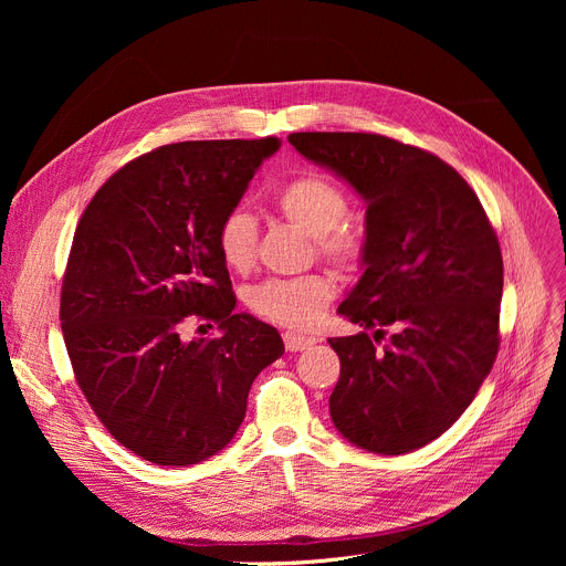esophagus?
<instances>
[{"instance_id":"esophagus-1","label":"esophagus","mask_w":566,"mask_h":566,"mask_svg":"<svg viewBox=\"0 0 566 566\" xmlns=\"http://www.w3.org/2000/svg\"><path fill=\"white\" fill-rule=\"evenodd\" d=\"M314 344H316V337H307V335H298V333H284L286 350H307Z\"/></svg>"}]
</instances>
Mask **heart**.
I'll return each mask as SVG.
<instances>
[{
  "label": "heart",
  "instance_id": "1",
  "mask_svg": "<svg viewBox=\"0 0 566 566\" xmlns=\"http://www.w3.org/2000/svg\"><path fill=\"white\" fill-rule=\"evenodd\" d=\"M277 211L298 229L310 233L323 259L344 273H358L367 259V241L360 229L344 222L348 218L346 192L318 171H305L289 181L275 197ZM220 259L235 273H248L259 252V224L245 208L229 211L216 231ZM335 298V282L328 275L268 280L252 289L250 307L277 325L307 328L316 323Z\"/></svg>",
  "mask_w": 566,
  "mask_h": 566
}]
</instances>
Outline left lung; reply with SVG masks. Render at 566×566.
<instances>
[{
	"label": "left lung",
	"instance_id": "left-lung-1",
	"mask_svg": "<svg viewBox=\"0 0 566 566\" xmlns=\"http://www.w3.org/2000/svg\"><path fill=\"white\" fill-rule=\"evenodd\" d=\"M289 142L367 201V268L337 310L365 333L328 339L342 363L331 418L367 452L420 450L461 418L495 363L497 235L465 178L420 146L376 133Z\"/></svg>",
	"mask_w": 566,
	"mask_h": 566
}]
</instances>
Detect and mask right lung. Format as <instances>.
Returning a JSON list of instances; mask_svg holds the SVG:
<instances>
[{"mask_svg":"<svg viewBox=\"0 0 566 566\" xmlns=\"http://www.w3.org/2000/svg\"><path fill=\"white\" fill-rule=\"evenodd\" d=\"M282 142L154 148L114 171L77 222L59 321L75 380L103 427L156 465H192L235 436L280 333L235 314L216 245L222 218ZM190 317L220 338L182 337Z\"/></svg>","mask_w":566,"mask_h":566,"instance_id":"right-lung-1","label":"right lung"}]
</instances>
